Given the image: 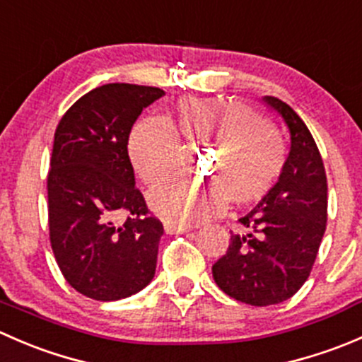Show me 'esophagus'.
<instances>
[{"instance_id": "obj_1", "label": "esophagus", "mask_w": 362, "mask_h": 362, "mask_svg": "<svg viewBox=\"0 0 362 362\" xmlns=\"http://www.w3.org/2000/svg\"><path fill=\"white\" fill-rule=\"evenodd\" d=\"M192 226H180V224H170V222H166L164 224V231L168 233V235H178V233H187L191 231Z\"/></svg>"}]
</instances>
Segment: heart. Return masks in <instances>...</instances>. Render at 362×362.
I'll return each mask as SVG.
<instances>
[{"label": "heart", "instance_id": "obj_1", "mask_svg": "<svg viewBox=\"0 0 362 362\" xmlns=\"http://www.w3.org/2000/svg\"><path fill=\"white\" fill-rule=\"evenodd\" d=\"M177 138L217 145V156L208 166L210 187L168 184L152 192V210L171 222L203 221L221 214L228 199L236 206L259 203L286 168L282 138L257 112L238 101L185 98L175 105L173 117H147L131 129L127 152L147 185L175 175L180 156Z\"/></svg>", "mask_w": 362, "mask_h": 362}]
</instances>
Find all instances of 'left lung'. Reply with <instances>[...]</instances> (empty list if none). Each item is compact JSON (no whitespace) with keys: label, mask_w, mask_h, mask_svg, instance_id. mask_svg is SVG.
Returning a JSON list of instances; mask_svg holds the SVG:
<instances>
[{"label":"left lung","mask_w":362,"mask_h":362,"mask_svg":"<svg viewBox=\"0 0 362 362\" xmlns=\"http://www.w3.org/2000/svg\"><path fill=\"white\" fill-rule=\"evenodd\" d=\"M284 119L291 151L279 182L240 218L245 235H231L211 266L226 294L252 306L279 305L310 276L327 222V178L315 140L301 117L279 98H262Z\"/></svg>","instance_id":"1"}]
</instances>
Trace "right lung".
<instances>
[{
  "mask_svg": "<svg viewBox=\"0 0 362 362\" xmlns=\"http://www.w3.org/2000/svg\"><path fill=\"white\" fill-rule=\"evenodd\" d=\"M160 96L159 87H96L69 107L54 134L50 245L69 286L96 301L129 298L154 279L164 229L134 185L127 140ZM119 213L126 221L116 222Z\"/></svg>",
  "mask_w": 362,
  "mask_h": 362,
  "instance_id": "right-lung-1",
  "label": "right lung"
}]
</instances>
